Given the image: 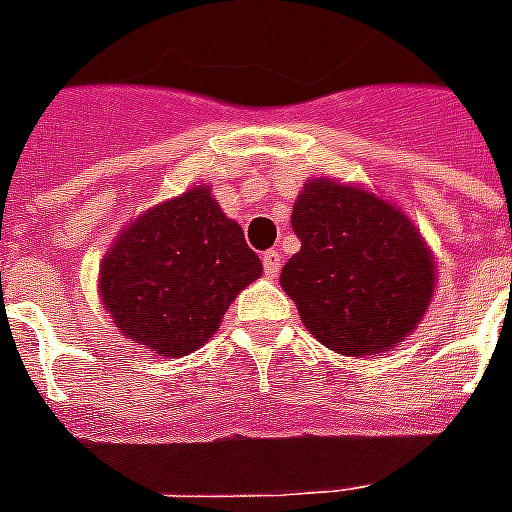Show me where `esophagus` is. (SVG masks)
Listing matches in <instances>:
<instances>
[{
  "mask_svg": "<svg viewBox=\"0 0 512 512\" xmlns=\"http://www.w3.org/2000/svg\"><path fill=\"white\" fill-rule=\"evenodd\" d=\"M279 268H282V255H279L277 249H268L266 255H263V271H266V277H277Z\"/></svg>",
  "mask_w": 512,
  "mask_h": 512,
  "instance_id": "obj_1",
  "label": "esophagus"
}]
</instances>
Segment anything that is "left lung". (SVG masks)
Segmentation results:
<instances>
[{
	"label": "left lung",
	"instance_id": "left-lung-1",
	"mask_svg": "<svg viewBox=\"0 0 512 512\" xmlns=\"http://www.w3.org/2000/svg\"><path fill=\"white\" fill-rule=\"evenodd\" d=\"M290 224L301 249L279 282L318 343L334 354L373 356L417 329L436 266L400 208L359 186L318 178L304 183Z\"/></svg>",
	"mask_w": 512,
	"mask_h": 512
}]
</instances>
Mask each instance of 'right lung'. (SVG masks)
Masks as SVG:
<instances>
[{
	"instance_id": "right-lung-1",
	"label": "right lung",
	"mask_w": 512,
	"mask_h": 512,
	"mask_svg": "<svg viewBox=\"0 0 512 512\" xmlns=\"http://www.w3.org/2000/svg\"><path fill=\"white\" fill-rule=\"evenodd\" d=\"M263 274L244 230L208 186L136 216L101 263V301L128 340L186 356L211 337L233 299Z\"/></svg>"
}]
</instances>
